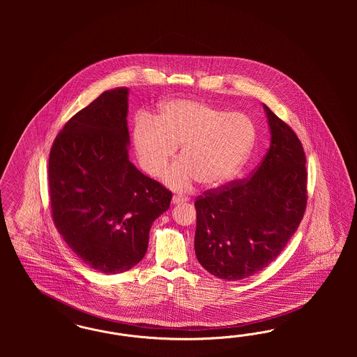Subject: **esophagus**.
Segmentation results:
<instances>
[{
	"label": "esophagus",
	"instance_id": "34e87169",
	"mask_svg": "<svg viewBox=\"0 0 357 357\" xmlns=\"http://www.w3.org/2000/svg\"><path fill=\"white\" fill-rule=\"evenodd\" d=\"M188 199L184 197V196H179V195H174L173 196V204H181V203H184Z\"/></svg>",
	"mask_w": 357,
	"mask_h": 357
}]
</instances>
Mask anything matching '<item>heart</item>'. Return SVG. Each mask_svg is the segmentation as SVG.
<instances>
[{
  "label": "heart",
  "mask_w": 357,
  "mask_h": 357,
  "mask_svg": "<svg viewBox=\"0 0 357 357\" xmlns=\"http://www.w3.org/2000/svg\"><path fill=\"white\" fill-rule=\"evenodd\" d=\"M257 124L245 112H229L206 102L175 99L151 120L140 116L132 132V146L141 169L157 178L178 146L181 160L163 181L176 191L196 182L217 188L230 182L248 162L257 141Z\"/></svg>",
  "instance_id": "1"
}]
</instances>
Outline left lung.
<instances>
[{
	"label": "left lung",
	"instance_id": "obj_1",
	"mask_svg": "<svg viewBox=\"0 0 357 357\" xmlns=\"http://www.w3.org/2000/svg\"><path fill=\"white\" fill-rule=\"evenodd\" d=\"M270 149L249 179L206 191L195 202V252L222 280L246 279L278 258L303 220L306 157L292 128L263 105Z\"/></svg>",
	"mask_w": 357,
	"mask_h": 357
}]
</instances>
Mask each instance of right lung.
Masks as SVG:
<instances>
[{
  "label": "right lung",
  "mask_w": 357,
  "mask_h": 357,
  "mask_svg": "<svg viewBox=\"0 0 357 357\" xmlns=\"http://www.w3.org/2000/svg\"><path fill=\"white\" fill-rule=\"evenodd\" d=\"M128 89L102 93L65 124L48 161L54 227L90 268L115 275L144 258L173 194L128 157Z\"/></svg>",
  "instance_id": "right-lung-1"
}]
</instances>
